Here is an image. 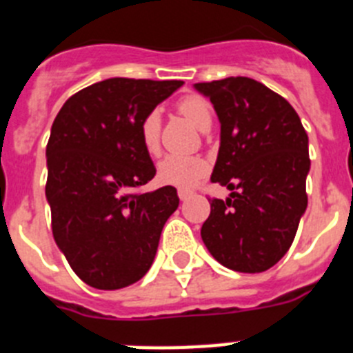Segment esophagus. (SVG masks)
<instances>
[{
    "label": "esophagus",
    "instance_id": "1",
    "mask_svg": "<svg viewBox=\"0 0 353 353\" xmlns=\"http://www.w3.org/2000/svg\"><path fill=\"white\" fill-rule=\"evenodd\" d=\"M192 194V191H189V189H179V198L182 199V201H185L189 196Z\"/></svg>",
    "mask_w": 353,
    "mask_h": 353
}]
</instances>
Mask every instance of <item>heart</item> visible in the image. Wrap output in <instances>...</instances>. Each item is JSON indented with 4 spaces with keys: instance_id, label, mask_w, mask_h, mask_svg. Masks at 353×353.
<instances>
[{
    "instance_id": "heart-1",
    "label": "heart",
    "mask_w": 353,
    "mask_h": 353,
    "mask_svg": "<svg viewBox=\"0 0 353 353\" xmlns=\"http://www.w3.org/2000/svg\"><path fill=\"white\" fill-rule=\"evenodd\" d=\"M176 109L185 118L194 123L199 129H208L212 121V109L205 97L198 93L180 97L176 101ZM139 138L146 154L155 155L161 148V113L159 109H150L139 123ZM210 170L208 161L201 155H166L159 162L157 176L159 182L164 185L180 187V189H191L201 179H205Z\"/></svg>"
}]
</instances>
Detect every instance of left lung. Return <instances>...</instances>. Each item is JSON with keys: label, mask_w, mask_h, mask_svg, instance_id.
Here are the masks:
<instances>
[{"label": "left lung", "mask_w": 353, "mask_h": 353, "mask_svg": "<svg viewBox=\"0 0 353 353\" xmlns=\"http://www.w3.org/2000/svg\"><path fill=\"white\" fill-rule=\"evenodd\" d=\"M221 121L210 180L230 198L210 199L201 239L236 272L269 270L286 254L307 207V134L285 97L249 77L198 83Z\"/></svg>", "instance_id": "8db88e82"}]
</instances>
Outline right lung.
<instances>
[{
    "label": "right lung",
    "instance_id": "right-lung-1",
    "mask_svg": "<svg viewBox=\"0 0 353 353\" xmlns=\"http://www.w3.org/2000/svg\"><path fill=\"white\" fill-rule=\"evenodd\" d=\"M182 84L101 81L74 93L52 121L46 150L52 236L72 270L93 288L139 281L154 263L168 217L179 208L174 187L139 191L157 173L139 123Z\"/></svg>",
    "mask_w": 353,
    "mask_h": 353
}]
</instances>
